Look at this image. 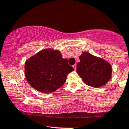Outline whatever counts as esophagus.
Listing matches in <instances>:
<instances>
[{
  "label": "esophagus",
  "mask_w": 129,
  "mask_h": 129,
  "mask_svg": "<svg viewBox=\"0 0 129 129\" xmlns=\"http://www.w3.org/2000/svg\"><path fill=\"white\" fill-rule=\"evenodd\" d=\"M73 68H74L75 70H76V64L73 65Z\"/></svg>",
  "instance_id": "esophagus-1"
}]
</instances>
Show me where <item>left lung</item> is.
I'll list each match as a JSON object with an SVG mask.
<instances>
[{"label":"left lung","instance_id":"obj_1","mask_svg":"<svg viewBox=\"0 0 129 129\" xmlns=\"http://www.w3.org/2000/svg\"><path fill=\"white\" fill-rule=\"evenodd\" d=\"M79 59L76 72L86 84L99 87L110 80L112 68L108 62L87 52H83Z\"/></svg>","mask_w":129,"mask_h":129}]
</instances>
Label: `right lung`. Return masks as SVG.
Instances as JSON below:
<instances>
[{
	"label": "right lung",
	"instance_id": "obj_1",
	"mask_svg": "<svg viewBox=\"0 0 129 129\" xmlns=\"http://www.w3.org/2000/svg\"><path fill=\"white\" fill-rule=\"evenodd\" d=\"M74 69L63 59L59 51L43 49L29 58L25 63V76L35 89L51 93L63 86L67 75Z\"/></svg>",
	"mask_w": 129,
	"mask_h": 129
}]
</instances>
